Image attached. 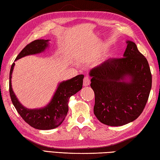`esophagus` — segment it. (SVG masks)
Listing matches in <instances>:
<instances>
[{
  "mask_svg": "<svg viewBox=\"0 0 160 160\" xmlns=\"http://www.w3.org/2000/svg\"><path fill=\"white\" fill-rule=\"evenodd\" d=\"M91 83V78L88 77V76H86L83 78V86H87L88 85H90Z\"/></svg>",
  "mask_w": 160,
  "mask_h": 160,
  "instance_id": "esophagus-1",
  "label": "esophagus"
}]
</instances>
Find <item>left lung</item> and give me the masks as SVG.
Wrapping results in <instances>:
<instances>
[{"mask_svg":"<svg viewBox=\"0 0 160 160\" xmlns=\"http://www.w3.org/2000/svg\"><path fill=\"white\" fill-rule=\"evenodd\" d=\"M127 44L124 58L109 59L90 72L91 87L95 93L94 114L102 124L112 127L138 118L152 87L147 59L135 43L127 41Z\"/></svg>","mask_w":160,"mask_h":160,"instance_id":"obj_1","label":"left lung"}]
</instances>
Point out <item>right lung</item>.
Wrapping results in <instances>:
<instances>
[{"label": "right lung", "mask_w": 160, "mask_h": 160, "mask_svg": "<svg viewBox=\"0 0 160 160\" xmlns=\"http://www.w3.org/2000/svg\"><path fill=\"white\" fill-rule=\"evenodd\" d=\"M49 40L38 39L27 45L17 56L15 60L24 56L34 55L43 52L48 46ZM15 63L13 62L10 72L9 91L11 100L19 115L31 127L40 130L52 129L60 126L67 116L69 98L82 88L83 74L64 81L59 84L52 100L48 105L41 109H27L24 108L17 98L11 85V78Z\"/></svg>", "instance_id": "right-lung-1"}]
</instances>
